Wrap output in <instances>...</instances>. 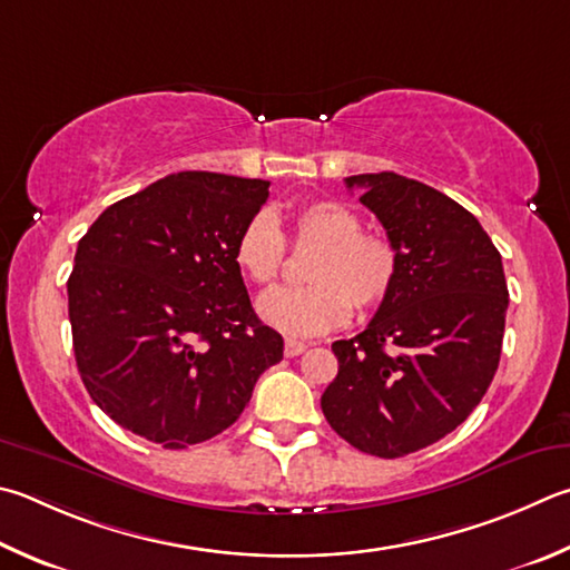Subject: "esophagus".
I'll list each match as a JSON object with an SVG mask.
<instances>
[{
    "label": "esophagus",
    "mask_w": 570,
    "mask_h": 570,
    "mask_svg": "<svg viewBox=\"0 0 570 570\" xmlns=\"http://www.w3.org/2000/svg\"><path fill=\"white\" fill-rule=\"evenodd\" d=\"M306 348H308V346L304 344V341H296V338H286V344H284V354H286V356H302Z\"/></svg>",
    "instance_id": "34e87169"
}]
</instances>
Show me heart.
<instances>
[{"label":"heart","instance_id":"1","mask_svg":"<svg viewBox=\"0 0 570 570\" xmlns=\"http://www.w3.org/2000/svg\"><path fill=\"white\" fill-rule=\"evenodd\" d=\"M292 244L312 249L302 288H278L258 302L268 326L288 336H318L344 326L354 306L374 312L399 278V249L386 234L361 229L356 212L338 202H312L292 216ZM284 236L268 214L246 222L234 244V264L252 284L268 288L284 268Z\"/></svg>","mask_w":570,"mask_h":570}]
</instances>
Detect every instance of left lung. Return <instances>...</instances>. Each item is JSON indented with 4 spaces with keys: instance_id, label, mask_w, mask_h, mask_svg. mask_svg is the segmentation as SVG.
Here are the masks:
<instances>
[{
    "instance_id": "1",
    "label": "left lung",
    "mask_w": 570,
    "mask_h": 570,
    "mask_svg": "<svg viewBox=\"0 0 570 570\" xmlns=\"http://www.w3.org/2000/svg\"><path fill=\"white\" fill-rule=\"evenodd\" d=\"M348 189L399 249V278L354 338L331 344L338 374L321 411L379 459L426 449L469 419L499 368L509 288L501 254L471 212L401 174H358Z\"/></svg>"
}]
</instances>
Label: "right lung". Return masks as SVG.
Returning a JSON list of instances; mask_svg holds the SVG:
<instances>
[{
  "label": "right lung",
  "mask_w": 570,
  "mask_h": 570,
  "mask_svg": "<svg viewBox=\"0 0 570 570\" xmlns=\"http://www.w3.org/2000/svg\"><path fill=\"white\" fill-rule=\"evenodd\" d=\"M268 181L169 174L101 212L67 282L81 381L109 419L164 449L242 416L284 338L254 314L234 244Z\"/></svg>",
  "instance_id": "obj_1"
}]
</instances>
